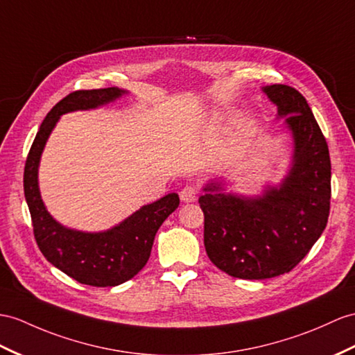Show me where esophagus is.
Instances as JSON below:
<instances>
[{"label": "esophagus", "mask_w": 355, "mask_h": 355, "mask_svg": "<svg viewBox=\"0 0 355 355\" xmlns=\"http://www.w3.org/2000/svg\"><path fill=\"white\" fill-rule=\"evenodd\" d=\"M197 188L193 185H187L182 188V191H180V200L185 202V203H191L197 200Z\"/></svg>", "instance_id": "obj_1"}]
</instances>
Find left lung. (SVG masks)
<instances>
[{
	"label": "left lung",
	"instance_id": "8db88e82",
	"mask_svg": "<svg viewBox=\"0 0 355 355\" xmlns=\"http://www.w3.org/2000/svg\"><path fill=\"white\" fill-rule=\"evenodd\" d=\"M293 138L292 166L262 196L223 193L209 182L198 198L211 262L236 279L263 280L293 270L322 235L330 214L331 162L307 101L293 87L262 89Z\"/></svg>",
	"mask_w": 355,
	"mask_h": 355
}]
</instances>
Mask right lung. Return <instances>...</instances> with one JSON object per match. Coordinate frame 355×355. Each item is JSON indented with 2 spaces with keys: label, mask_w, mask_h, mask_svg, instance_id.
Listing matches in <instances>:
<instances>
[{
  "label": "right lung",
  "mask_w": 355,
  "mask_h": 355,
  "mask_svg": "<svg viewBox=\"0 0 355 355\" xmlns=\"http://www.w3.org/2000/svg\"><path fill=\"white\" fill-rule=\"evenodd\" d=\"M117 87L78 90L51 110L34 138L24 170V193L31 214L33 232L42 254L60 271L89 286H117L132 279L148 263L153 239L161 224L179 206V196L170 193L144 205L131 217L105 232H81L62 226L53 218L39 191V162L49 134L60 116L78 110H93L122 98Z\"/></svg>",
  "instance_id": "right-lung-1"
}]
</instances>
